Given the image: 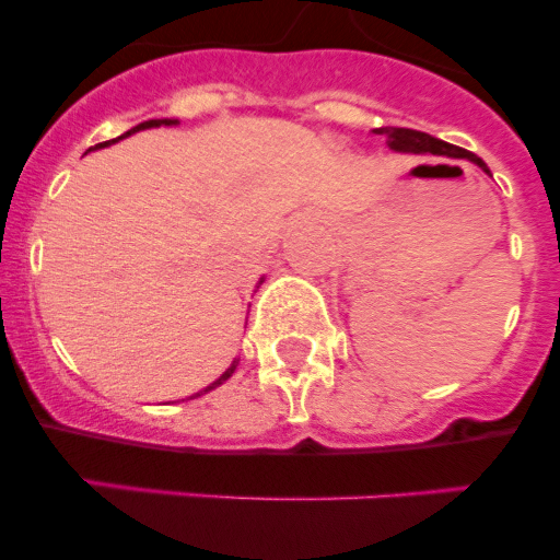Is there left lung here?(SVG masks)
Listing matches in <instances>:
<instances>
[{"mask_svg": "<svg viewBox=\"0 0 560 560\" xmlns=\"http://www.w3.org/2000/svg\"><path fill=\"white\" fill-rule=\"evenodd\" d=\"M380 135H387V145L395 154H436L447 156V160H468L490 175L488 165L477 154H471L466 149H457L453 143H444V140L433 138L428 132H417V129L406 127H382Z\"/></svg>", "mask_w": 560, "mask_h": 560, "instance_id": "obj_1", "label": "left lung"}]
</instances>
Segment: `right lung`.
<instances>
[{
    "label": "right lung",
    "mask_w": 560,
    "mask_h": 560,
    "mask_svg": "<svg viewBox=\"0 0 560 560\" xmlns=\"http://www.w3.org/2000/svg\"><path fill=\"white\" fill-rule=\"evenodd\" d=\"M175 124H178V118H151V121H143V124H138V127H132L129 129V132H124L121 138H116V140H107V143H100V145H94V149H105V145H110V143H118V140H124V138H129V135H135V132H140V129H151V127H175ZM92 151V149H89ZM265 279H259V284H262ZM235 369H238V358L233 360V363H230V369L224 371L222 376H219L217 382H211V385H208L206 389H200V393H195V395H189V398H197V395H202V393H208V389H213V387H219V385H224V382L230 380V376L235 374Z\"/></svg>",
    "instance_id": "add662e5"
}]
</instances>
